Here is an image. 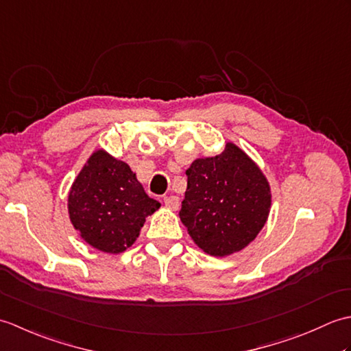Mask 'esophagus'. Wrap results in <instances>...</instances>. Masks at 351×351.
Returning <instances> with one entry per match:
<instances>
[{
	"mask_svg": "<svg viewBox=\"0 0 351 351\" xmlns=\"http://www.w3.org/2000/svg\"><path fill=\"white\" fill-rule=\"evenodd\" d=\"M164 205L170 208V210L176 211L178 208H180V199H178L176 196H166L164 197Z\"/></svg>",
	"mask_w": 351,
	"mask_h": 351,
	"instance_id": "esophagus-1",
	"label": "esophagus"
}]
</instances>
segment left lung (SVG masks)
I'll return each mask as SVG.
<instances>
[{
  "label": "left lung",
  "instance_id": "left-lung-1",
  "mask_svg": "<svg viewBox=\"0 0 351 351\" xmlns=\"http://www.w3.org/2000/svg\"><path fill=\"white\" fill-rule=\"evenodd\" d=\"M185 173L180 217L200 249L228 256L255 240L268 219L271 191L247 154L229 141L221 154L195 160Z\"/></svg>",
  "mask_w": 351,
  "mask_h": 351
}]
</instances>
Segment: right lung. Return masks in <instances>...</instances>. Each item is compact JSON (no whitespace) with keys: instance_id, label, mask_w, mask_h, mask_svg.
I'll return each instance as SVG.
<instances>
[{"instance_id":"1","label":"right lung","mask_w":351,"mask_h":351,"mask_svg":"<svg viewBox=\"0 0 351 351\" xmlns=\"http://www.w3.org/2000/svg\"><path fill=\"white\" fill-rule=\"evenodd\" d=\"M160 206L146 195L128 164L104 149L90 155L68 197L73 228L87 244L106 253L131 247L147 215Z\"/></svg>"}]
</instances>
